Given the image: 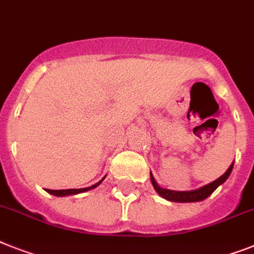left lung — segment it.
I'll use <instances>...</instances> for the list:
<instances>
[{
  "mask_svg": "<svg viewBox=\"0 0 254 254\" xmlns=\"http://www.w3.org/2000/svg\"><path fill=\"white\" fill-rule=\"evenodd\" d=\"M232 169H234V162L230 165L227 171H226L222 177H219L217 180L211 182V183L206 184L204 187L193 190H171L160 187L158 183L156 182V179L153 178L152 173H150V182H152L153 187H154L157 193L160 194L161 197L166 198V200L173 201V202H197V201H202L205 200V198L209 197L221 184L225 183L226 180H227V178L230 177Z\"/></svg>",
  "mask_w": 254,
  "mask_h": 254,
  "instance_id": "left-lung-1",
  "label": "left lung"
}]
</instances>
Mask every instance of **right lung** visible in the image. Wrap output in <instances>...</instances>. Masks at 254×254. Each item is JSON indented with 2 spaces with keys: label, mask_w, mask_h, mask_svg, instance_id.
Returning a JSON list of instances; mask_svg holds the SVG:
<instances>
[{
  "label": "right lung",
  "mask_w": 254,
  "mask_h": 254,
  "mask_svg": "<svg viewBox=\"0 0 254 254\" xmlns=\"http://www.w3.org/2000/svg\"><path fill=\"white\" fill-rule=\"evenodd\" d=\"M105 179V177L102 178L98 183L93 184V186H91V187L88 188H80V190H47L48 193L53 194V196H58V197H64V196H70V194H77V193H81V192H87V190H93V188H96L97 186H100V184L102 183V180Z\"/></svg>",
  "instance_id": "1"
}]
</instances>
